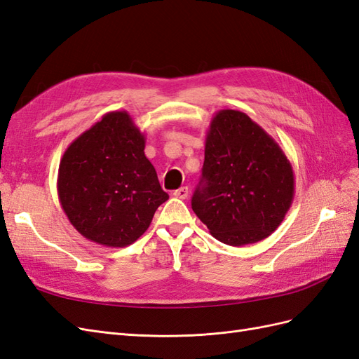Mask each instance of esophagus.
Returning <instances> with one entry per match:
<instances>
[{
  "mask_svg": "<svg viewBox=\"0 0 359 359\" xmlns=\"http://www.w3.org/2000/svg\"><path fill=\"white\" fill-rule=\"evenodd\" d=\"M173 196L180 199H187L189 196V187H180L178 190L173 191Z\"/></svg>",
  "mask_w": 359,
  "mask_h": 359,
  "instance_id": "34e87169",
  "label": "esophagus"
}]
</instances>
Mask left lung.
Here are the masks:
<instances>
[{
    "label": "left lung",
    "instance_id": "1",
    "mask_svg": "<svg viewBox=\"0 0 359 359\" xmlns=\"http://www.w3.org/2000/svg\"><path fill=\"white\" fill-rule=\"evenodd\" d=\"M293 194V169L276 140L244 112H217L191 198L215 240L233 247L265 240L285 220Z\"/></svg>",
    "mask_w": 359,
    "mask_h": 359
}]
</instances>
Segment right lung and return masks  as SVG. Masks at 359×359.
I'll list each match as a JSON object with an SVG mask.
<instances>
[{
	"label": "right lung",
	"instance_id": "1",
	"mask_svg": "<svg viewBox=\"0 0 359 359\" xmlns=\"http://www.w3.org/2000/svg\"><path fill=\"white\" fill-rule=\"evenodd\" d=\"M145 136L126 111L107 112L64 151L58 198L86 240L127 247L148 229L169 199L145 157Z\"/></svg>",
	"mask_w": 359,
	"mask_h": 359
}]
</instances>
